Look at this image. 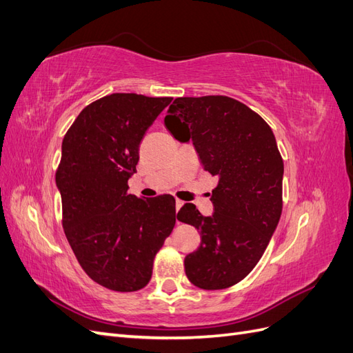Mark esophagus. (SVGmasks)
Returning <instances> with one entry per match:
<instances>
[{
    "instance_id": "obj_1",
    "label": "esophagus",
    "mask_w": 353,
    "mask_h": 353,
    "mask_svg": "<svg viewBox=\"0 0 353 353\" xmlns=\"http://www.w3.org/2000/svg\"><path fill=\"white\" fill-rule=\"evenodd\" d=\"M183 205H184V201H183V200H178V199H176V201H175V209H176V213H178V210H179L181 208H183ZM176 222H179V221L176 219Z\"/></svg>"
}]
</instances>
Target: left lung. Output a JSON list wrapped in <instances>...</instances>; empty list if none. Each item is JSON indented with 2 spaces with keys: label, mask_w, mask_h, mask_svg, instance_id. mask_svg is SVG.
I'll return each instance as SVG.
<instances>
[{
  "label": "left lung",
  "mask_w": 353,
  "mask_h": 353,
  "mask_svg": "<svg viewBox=\"0 0 353 353\" xmlns=\"http://www.w3.org/2000/svg\"><path fill=\"white\" fill-rule=\"evenodd\" d=\"M165 126L178 141H193L203 168L219 178L212 216L193 203L176 215L201 239L185 256V274L205 290L231 287L259 262L281 216L284 165L274 132L258 113L225 95L175 99Z\"/></svg>",
  "instance_id": "obj_1"
}]
</instances>
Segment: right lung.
Wrapping results in <instances>:
<instances>
[{
  "mask_svg": "<svg viewBox=\"0 0 353 353\" xmlns=\"http://www.w3.org/2000/svg\"><path fill=\"white\" fill-rule=\"evenodd\" d=\"M170 97L116 92L88 104L63 138L56 184L63 228L82 270L114 292H137L175 225V199L128 193L140 143Z\"/></svg>",
  "mask_w": 353,
  "mask_h": 353,
  "instance_id": "1",
  "label": "right lung"
}]
</instances>
